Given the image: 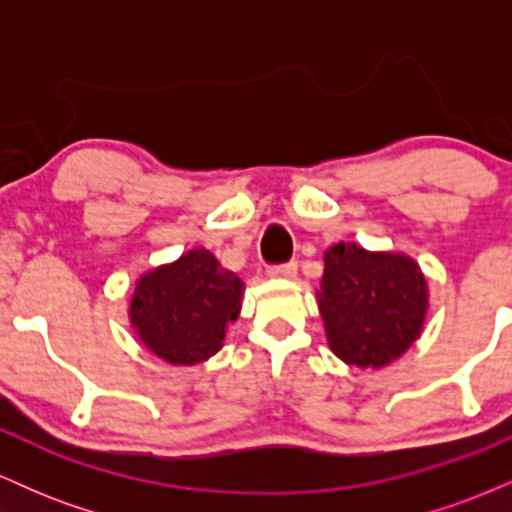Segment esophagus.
Instances as JSON below:
<instances>
[{"label":"esophagus","mask_w":512,"mask_h":512,"mask_svg":"<svg viewBox=\"0 0 512 512\" xmlns=\"http://www.w3.org/2000/svg\"><path fill=\"white\" fill-rule=\"evenodd\" d=\"M298 272V264L296 262H286V264H276V267L267 269L269 279H293Z\"/></svg>","instance_id":"34e87169"}]
</instances>
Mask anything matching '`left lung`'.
Returning a JSON list of instances; mask_svg holds the SVG:
<instances>
[{"mask_svg": "<svg viewBox=\"0 0 512 512\" xmlns=\"http://www.w3.org/2000/svg\"><path fill=\"white\" fill-rule=\"evenodd\" d=\"M317 308L334 356L356 368H383L421 337L426 276L404 252L334 243L325 250Z\"/></svg>", "mask_w": 512, "mask_h": 512, "instance_id": "left-lung-1", "label": "left lung"}]
</instances>
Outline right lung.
<instances>
[{
    "mask_svg": "<svg viewBox=\"0 0 512 512\" xmlns=\"http://www.w3.org/2000/svg\"><path fill=\"white\" fill-rule=\"evenodd\" d=\"M240 303L243 281L209 250L195 248L139 276L129 322L151 354L173 366H195L221 349Z\"/></svg>",
    "mask_w": 512,
    "mask_h": 512,
    "instance_id": "right-lung-1",
    "label": "right lung"
}]
</instances>
